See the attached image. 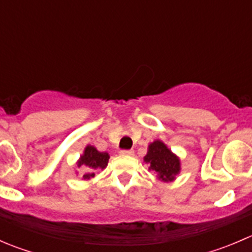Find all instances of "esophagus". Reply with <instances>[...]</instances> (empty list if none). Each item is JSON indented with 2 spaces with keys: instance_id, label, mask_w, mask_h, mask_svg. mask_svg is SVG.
Returning a JSON list of instances; mask_svg holds the SVG:
<instances>
[{
  "instance_id": "1",
  "label": "esophagus",
  "mask_w": 252,
  "mask_h": 252,
  "mask_svg": "<svg viewBox=\"0 0 252 252\" xmlns=\"http://www.w3.org/2000/svg\"><path fill=\"white\" fill-rule=\"evenodd\" d=\"M119 154H121L122 156H131V155L134 154V151L133 150H122Z\"/></svg>"
}]
</instances>
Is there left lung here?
<instances>
[{"label": "left lung", "mask_w": 252, "mask_h": 252, "mask_svg": "<svg viewBox=\"0 0 252 252\" xmlns=\"http://www.w3.org/2000/svg\"><path fill=\"white\" fill-rule=\"evenodd\" d=\"M144 162L150 166L149 171L154 172L157 179L164 183L174 182L182 171L179 157L159 139L150 142Z\"/></svg>", "instance_id": "8db88e82"}]
</instances>
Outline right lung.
Segmentation results:
<instances>
[{"mask_svg": "<svg viewBox=\"0 0 252 252\" xmlns=\"http://www.w3.org/2000/svg\"><path fill=\"white\" fill-rule=\"evenodd\" d=\"M110 155L108 152H101L93 145H86L83 154L80 155L79 159L75 163L78 168H80L81 180H90L91 178L95 177V171L97 169H103L107 167ZM79 174V172H75Z\"/></svg>", "mask_w": 252, "mask_h": 252, "instance_id": "1", "label": "right lung"}]
</instances>
